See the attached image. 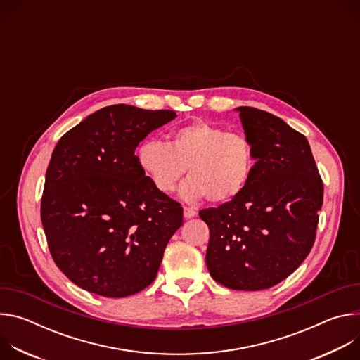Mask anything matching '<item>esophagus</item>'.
I'll use <instances>...</instances> for the list:
<instances>
[{"instance_id":"obj_1","label":"esophagus","mask_w":360,"mask_h":360,"mask_svg":"<svg viewBox=\"0 0 360 360\" xmlns=\"http://www.w3.org/2000/svg\"><path fill=\"white\" fill-rule=\"evenodd\" d=\"M195 215H196V211H195V210L188 208V207L184 208V218H185V219H191V218H193Z\"/></svg>"}]
</instances>
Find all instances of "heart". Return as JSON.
<instances>
[{
	"label": "heart",
	"mask_w": 360,
	"mask_h": 360,
	"mask_svg": "<svg viewBox=\"0 0 360 360\" xmlns=\"http://www.w3.org/2000/svg\"><path fill=\"white\" fill-rule=\"evenodd\" d=\"M136 161L161 193H172L188 171L189 178L179 192L182 199L228 202L248 186L256 155L245 134L226 132L219 125L196 120L171 131L167 143L157 139L141 142Z\"/></svg>",
	"instance_id": "b5f03b06"
}]
</instances>
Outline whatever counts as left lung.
<instances>
[{
    "instance_id": "1",
    "label": "left lung",
    "mask_w": 360,
    "mask_h": 360,
    "mask_svg": "<svg viewBox=\"0 0 360 360\" xmlns=\"http://www.w3.org/2000/svg\"><path fill=\"white\" fill-rule=\"evenodd\" d=\"M256 164L245 191L202 210L210 226L207 266L221 285L262 290L288 278L309 255L323 202V184L309 142L283 120L239 107Z\"/></svg>"
}]
</instances>
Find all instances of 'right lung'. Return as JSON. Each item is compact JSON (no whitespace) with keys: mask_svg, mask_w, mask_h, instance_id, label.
<instances>
[{"mask_svg":"<svg viewBox=\"0 0 360 360\" xmlns=\"http://www.w3.org/2000/svg\"><path fill=\"white\" fill-rule=\"evenodd\" d=\"M175 117L169 110L111 105L58 141L41 221L56 265L79 288L125 297L157 278L167 243L184 222L182 207L153 188L135 149Z\"/></svg>","mask_w":360,"mask_h":360,"instance_id":"right-lung-1","label":"right lung"}]
</instances>
